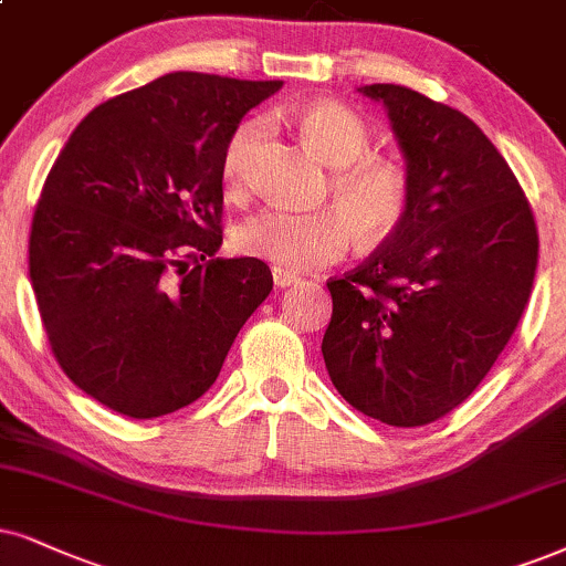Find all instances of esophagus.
<instances>
[{"label": "esophagus", "mask_w": 566, "mask_h": 566, "mask_svg": "<svg viewBox=\"0 0 566 566\" xmlns=\"http://www.w3.org/2000/svg\"><path fill=\"white\" fill-rule=\"evenodd\" d=\"M300 279L295 274H290V271H282V269H274V284L276 290H284V287H292V284H297Z\"/></svg>", "instance_id": "obj_1"}]
</instances>
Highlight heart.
Instances as JSON below:
<instances>
[{"instance_id": "1", "label": "heart", "mask_w": 566, "mask_h": 566, "mask_svg": "<svg viewBox=\"0 0 566 566\" xmlns=\"http://www.w3.org/2000/svg\"><path fill=\"white\" fill-rule=\"evenodd\" d=\"M297 125L307 146L328 167H336L332 196L345 209H263L240 221L232 234L238 253L292 274L339 261L353 248L357 232L368 242L391 238L410 206V185L405 171L395 161L368 156L370 130L353 109L336 102H316L300 109ZM261 133L263 123H245L227 143L221 156V177L230 190L242 185L248 148L261 138Z\"/></svg>"}]
</instances>
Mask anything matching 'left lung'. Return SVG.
I'll return each instance as SVG.
<instances>
[{"label":"left lung","mask_w":566,"mask_h":566,"mask_svg":"<svg viewBox=\"0 0 566 566\" xmlns=\"http://www.w3.org/2000/svg\"><path fill=\"white\" fill-rule=\"evenodd\" d=\"M389 117L410 206L370 259L326 282L321 353L355 410L439 420L475 391L531 297L538 232L517 177L473 119L395 83L360 85Z\"/></svg>","instance_id":"obj_1"}]
</instances>
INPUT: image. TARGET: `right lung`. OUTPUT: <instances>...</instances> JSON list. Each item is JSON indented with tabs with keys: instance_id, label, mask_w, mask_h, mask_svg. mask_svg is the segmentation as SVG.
<instances>
[{
	"instance_id": "right-lung-1",
	"label": "right lung",
	"mask_w": 566,
	"mask_h": 566,
	"mask_svg": "<svg viewBox=\"0 0 566 566\" xmlns=\"http://www.w3.org/2000/svg\"><path fill=\"white\" fill-rule=\"evenodd\" d=\"M282 81L169 73L98 104L33 213L28 271L77 389L127 418L196 402L274 279L221 245V156ZM205 261L188 270L184 259Z\"/></svg>"
}]
</instances>
